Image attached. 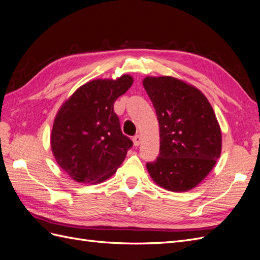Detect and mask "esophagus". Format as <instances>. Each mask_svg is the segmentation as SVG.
I'll return each mask as SVG.
<instances>
[{
  "label": "esophagus",
  "mask_w": 260,
  "mask_h": 260,
  "mask_svg": "<svg viewBox=\"0 0 260 260\" xmlns=\"http://www.w3.org/2000/svg\"><path fill=\"white\" fill-rule=\"evenodd\" d=\"M133 142H134L135 146H138L142 142V136L141 135H135L134 137H133Z\"/></svg>",
  "instance_id": "esophagus-1"
}]
</instances>
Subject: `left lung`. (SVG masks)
<instances>
[{
	"label": "left lung",
	"mask_w": 260,
	"mask_h": 260,
	"mask_svg": "<svg viewBox=\"0 0 260 260\" xmlns=\"http://www.w3.org/2000/svg\"><path fill=\"white\" fill-rule=\"evenodd\" d=\"M143 84L160 131L159 156L146 167L160 187L188 191L208 176L221 155L222 134L214 111L201 91L181 80L147 77Z\"/></svg>",
	"instance_id": "8db88e82"
}]
</instances>
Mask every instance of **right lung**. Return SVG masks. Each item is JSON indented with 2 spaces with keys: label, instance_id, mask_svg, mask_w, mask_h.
<instances>
[{
  "label": "right lung",
  "instance_id": "1",
  "mask_svg": "<svg viewBox=\"0 0 260 260\" xmlns=\"http://www.w3.org/2000/svg\"><path fill=\"white\" fill-rule=\"evenodd\" d=\"M132 84L133 78L127 75L93 80L80 86L59 110L51 131V149L73 180L100 183L124 161L133 142L122 133L114 102Z\"/></svg>",
  "mask_w": 260,
  "mask_h": 260
}]
</instances>
